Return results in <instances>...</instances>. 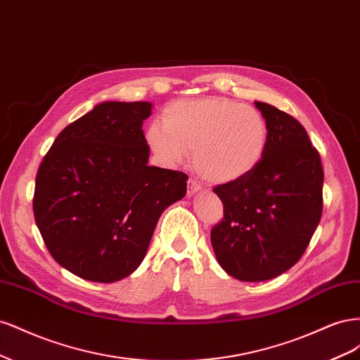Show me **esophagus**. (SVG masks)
I'll return each mask as SVG.
<instances>
[{
  "mask_svg": "<svg viewBox=\"0 0 360 360\" xmlns=\"http://www.w3.org/2000/svg\"><path fill=\"white\" fill-rule=\"evenodd\" d=\"M201 191V184H200V181L197 180V179H189V181H188V195L191 197V195H193V193H197V192H200Z\"/></svg>",
  "mask_w": 360,
  "mask_h": 360,
  "instance_id": "obj_1",
  "label": "esophagus"
}]
</instances>
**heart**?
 I'll return each mask as SVG.
<instances>
[{
  "mask_svg": "<svg viewBox=\"0 0 360 360\" xmlns=\"http://www.w3.org/2000/svg\"><path fill=\"white\" fill-rule=\"evenodd\" d=\"M146 141L162 165L176 167L193 151V165L204 179L228 183L259 165L269 126L254 106L207 96L168 103L160 123L147 127Z\"/></svg>",
  "mask_w": 360,
  "mask_h": 360,
  "instance_id": "obj_1",
  "label": "heart"
}]
</instances>
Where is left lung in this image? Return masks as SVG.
I'll return each instance as SVG.
<instances>
[{
	"label": "left lung",
	"mask_w": 360,
	"mask_h": 360,
	"mask_svg": "<svg viewBox=\"0 0 360 360\" xmlns=\"http://www.w3.org/2000/svg\"><path fill=\"white\" fill-rule=\"evenodd\" d=\"M255 106L269 126L266 155L246 177L213 188L224 217L210 233L217 263L245 282L276 278L296 264L323 213L324 172L307 130L275 106Z\"/></svg>",
	"instance_id": "1"
}]
</instances>
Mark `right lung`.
<instances>
[{
  "instance_id": "right-lung-1",
  "label": "right lung",
  "mask_w": 360,
  "mask_h": 360,
  "mask_svg": "<svg viewBox=\"0 0 360 360\" xmlns=\"http://www.w3.org/2000/svg\"><path fill=\"white\" fill-rule=\"evenodd\" d=\"M148 102H105L64 127L43 158L32 210L73 275L115 282L144 259L160 214L186 195L181 171L148 167Z\"/></svg>"
}]
</instances>
